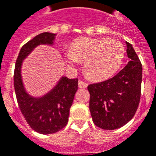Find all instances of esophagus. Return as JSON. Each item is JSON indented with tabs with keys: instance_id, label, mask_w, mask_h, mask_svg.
Here are the masks:
<instances>
[{
	"instance_id": "1",
	"label": "esophagus",
	"mask_w": 156,
	"mask_h": 156,
	"mask_svg": "<svg viewBox=\"0 0 156 156\" xmlns=\"http://www.w3.org/2000/svg\"><path fill=\"white\" fill-rule=\"evenodd\" d=\"M78 87L79 88H82V89H85V88H87V86H88V83L85 82H83V81H81V80H79L78 81Z\"/></svg>"
}]
</instances>
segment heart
<instances>
[{
    "label": "heart",
    "instance_id": "obj_1",
    "mask_svg": "<svg viewBox=\"0 0 156 156\" xmlns=\"http://www.w3.org/2000/svg\"><path fill=\"white\" fill-rule=\"evenodd\" d=\"M122 43L108 38H80L66 54L71 66L83 61L84 73L94 81H102L116 73L125 57Z\"/></svg>",
    "mask_w": 156,
    "mask_h": 156
}]
</instances>
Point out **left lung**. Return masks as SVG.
Masks as SVG:
<instances>
[{
    "label": "left lung",
    "instance_id": "1",
    "mask_svg": "<svg viewBox=\"0 0 156 156\" xmlns=\"http://www.w3.org/2000/svg\"><path fill=\"white\" fill-rule=\"evenodd\" d=\"M126 44L128 64L114 78L88 86L93 122L104 130H115L129 122L140 101L142 64L132 45Z\"/></svg>",
    "mask_w": 156,
    "mask_h": 156
}]
</instances>
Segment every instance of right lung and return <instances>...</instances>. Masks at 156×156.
<instances>
[{
	"label": "right lung",
	"mask_w": 156,
	"mask_h": 156,
	"mask_svg": "<svg viewBox=\"0 0 156 156\" xmlns=\"http://www.w3.org/2000/svg\"><path fill=\"white\" fill-rule=\"evenodd\" d=\"M56 34L43 32L26 42L20 49L14 70V90L20 111L30 126L43 135L55 133L68 122L70 108L78 90V78L62 76L55 86L42 96L30 95L25 88L21 68L23 61L39 45L55 43Z\"/></svg>",
	"instance_id": "add662e5"
}]
</instances>
